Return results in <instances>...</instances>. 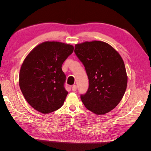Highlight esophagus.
<instances>
[{
  "instance_id": "esophagus-1",
  "label": "esophagus",
  "mask_w": 151,
  "mask_h": 151,
  "mask_svg": "<svg viewBox=\"0 0 151 151\" xmlns=\"http://www.w3.org/2000/svg\"><path fill=\"white\" fill-rule=\"evenodd\" d=\"M76 89H77V86H76V85H73V86L72 87V91H76Z\"/></svg>"
}]
</instances>
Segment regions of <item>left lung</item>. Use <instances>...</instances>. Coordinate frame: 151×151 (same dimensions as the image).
Here are the masks:
<instances>
[{
  "instance_id": "left-lung-1",
  "label": "left lung",
  "mask_w": 151,
  "mask_h": 151,
  "mask_svg": "<svg viewBox=\"0 0 151 151\" xmlns=\"http://www.w3.org/2000/svg\"><path fill=\"white\" fill-rule=\"evenodd\" d=\"M74 52L84 65L89 88L81 95L86 108L96 115H104L122 100L127 86V75L120 55L101 41L75 45Z\"/></svg>"
}]
</instances>
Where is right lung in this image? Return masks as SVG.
<instances>
[{
	"label": "right lung",
	"mask_w": 151,
	"mask_h": 151,
	"mask_svg": "<svg viewBox=\"0 0 151 151\" xmlns=\"http://www.w3.org/2000/svg\"><path fill=\"white\" fill-rule=\"evenodd\" d=\"M74 49L69 44L45 42L37 45L25 58L19 84L27 102L36 110L47 114L62 107L68 94L62 66Z\"/></svg>",
	"instance_id": "1"
}]
</instances>
